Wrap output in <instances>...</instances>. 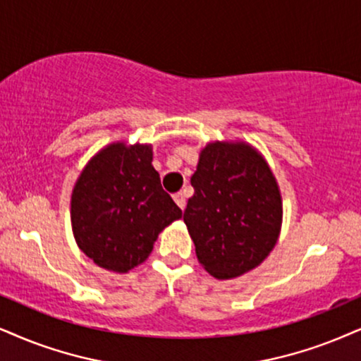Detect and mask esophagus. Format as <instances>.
<instances>
[{
  "label": "esophagus",
  "instance_id": "obj_1",
  "mask_svg": "<svg viewBox=\"0 0 361 361\" xmlns=\"http://www.w3.org/2000/svg\"><path fill=\"white\" fill-rule=\"evenodd\" d=\"M173 200H175V203L178 204V207H180L181 209H185V207H186V198H185L183 193H176L175 196H173Z\"/></svg>",
  "mask_w": 361,
  "mask_h": 361
}]
</instances>
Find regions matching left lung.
<instances>
[{
    "instance_id": "1",
    "label": "left lung",
    "mask_w": 361,
    "mask_h": 361,
    "mask_svg": "<svg viewBox=\"0 0 361 361\" xmlns=\"http://www.w3.org/2000/svg\"><path fill=\"white\" fill-rule=\"evenodd\" d=\"M195 195L183 213L198 262L218 280L257 268L281 230V195L264 158L245 141H213L202 149Z\"/></svg>"
}]
</instances>
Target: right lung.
Instances as JSON below:
<instances>
[{"mask_svg":"<svg viewBox=\"0 0 361 361\" xmlns=\"http://www.w3.org/2000/svg\"><path fill=\"white\" fill-rule=\"evenodd\" d=\"M152 145L118 141L83 168L71 195L76 243L98 267L128 273L149 257L158 235L181 218L161 188Z\"/></svg>","mask_w":361,"mask_h":361,"instance_id":"right-lung-1","label":"right lung"}]
</instances>
